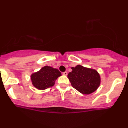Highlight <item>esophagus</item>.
Wrapping results in <instances>:
<instances>
[{"instance_id":"1","label":"esophagus","mask_w":128,"mask_h":128,"mask_svg":"<svg viewBox=\"0 0 128 128\" xmlns=\"http://www.w3.org/2000/svg\"><path fill=\"white\" fill-rule=\"evenodd\" d=\"M62 74H63V75L67 76V72H64L62 73Z\"/></svg>"}]
</instances>
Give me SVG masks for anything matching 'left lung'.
Masks as SVG:
<instances>
[{
	"mask_svg": "<svg viewBox=\"0 0 128 128\" xmlns=\"http://www.w3.org/2000/svg\"><path fill=\"white\" fill-rule=\"evenodd\" d=\"M67 78L72 86L80 93L90 94L94 92L100 84V76L96 70L80 65L72 67Z\"/></svg>",
	"mask_w": 128,
	"mask_h": 128,
	"instance_id": "left-lung-1",
	"label": "left lung"
}]
</instances>
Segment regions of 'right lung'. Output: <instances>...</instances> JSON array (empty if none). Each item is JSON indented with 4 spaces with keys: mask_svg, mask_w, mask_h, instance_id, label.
Wrapping results in <instances>:
<instances>
[{
    "mask_svg": "<svg viewBox=\"0 0 128 128\" xmlns=\"http://www.w3.org/2000/svg\"><path fill=\"white\" fill-rule=\"evenodd\" d=\"M61 76V73L56 68L50 66H44L39 71L30 75L32 84L38 90H45L53 86L55 80Z\"/></svg>",
    "mask_w": 128,
    "mask_h": 128,
    "instance_id": "right-lung-1",
    "label": "right lung"
}]
</instances>
